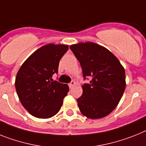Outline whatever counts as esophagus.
Returning a JSON list of instances; mask_svg holds the SVG:
<instances>
[{"mask_svg": "<svg viewBox=\"0 0 146 146\" xmlns=\"http://www.w3.org/2000/svg\"><path fill=\"white\" fill-rule=\"evenodd\" d=\"M76 85V82L75 81H72L69 84H68V86L69 88H72V87Z\"/></svg>", "mask_w": 146, "mask_h": 146, "instance_id": "esophagus-1", "label": "esophagus"}]
</instances>
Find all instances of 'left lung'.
<instances>
[{"instance_id": "8db88e82", "label": "left lung", "mask_w": 146, "mask_h": 146, "mask_svg": "<svg viewBox=\"0 0 146 146\" xmlns=\"http://www.w3.org/2000/svg\"><path fill=\"white\" fill-rule=\"evenodd\" d=\"M70 48L80 63L84 79L92 78L82 86L83 94L77 100L80 111L90 119L109 115L125 91V69L114 54L95 43H78Z\"/></svg>"}]
</instances>
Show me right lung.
Here are the masks:
<instances>
[{
	"mask_svg": "<svg viewBox=\"0 0 146 146\" xmlns=\"http://www.w3.org/2000/svg\"><path fill=\"white\" fill-rule=\"evenodd\" d=\"M68 45L48 44L33 52L22 64L15 78V88L21 104L35 117L47 119L60 111L69 88L53 81L60 60Z\"/></svg>",
	"mask_w": 146,
	"mask_h": 146,
	"instance_id": "right-lung-1",
	"label": "right lung"
}]
</instances>
